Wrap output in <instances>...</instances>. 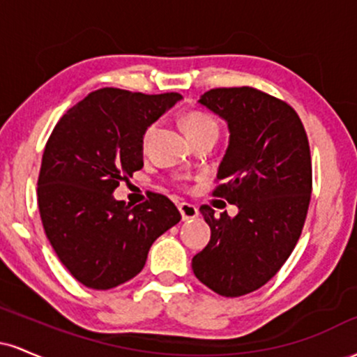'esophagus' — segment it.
I'll list each match as a JSON object with an SVG mask.
<instances>
[{"mask_svg": "<svg viewBox=\"0 0 357 357\" xmlns=\"http://www.w3.org/2000/svg\"><path fill=\"white\" fill-rule=\"evenodd\" d=\"M179 213H181V218L183 221H188V220H195L196 216L199 215L198 208L195 206V204H190V203H181L179 204Z\"/></svg>", "mask_w": 357, "mask_h": 357, "instance_id": "esophagus-1", "label": "esophagus"}]
</instances>
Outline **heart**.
I'll use <instances>...</instances> for the list:
<instances>
[{"label":"heart","instance_id":"1","mask_svg":"<svg viewBox=\"0 0 357 357\" xmlns=\"http://www.w3.org/2000/svg\"><path fill=\"white\" fill-rule=\"evenodd\" d=\"M183 126L190 139L204 136V134L218 136V122L204 112H190L183 119ZM153 132H154V126H151L144 134V144H147V141H149L151 136H153Z\"/></svg>","mask_w":357,"mask_h":357}]
</instances>
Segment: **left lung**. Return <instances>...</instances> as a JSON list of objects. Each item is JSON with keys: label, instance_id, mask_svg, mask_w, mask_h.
<instances>
[{"label": "left lung", "instance_id": "left-lung-1", "mask_svg": "<svg viewBox=\"0 0 357 357\" xmlns=\"http://www.w3.org/2000/svg\"><path fill=\"white\" fill-rule=\"evenodd\" d=\"M198 102L228 126L213 195L238 215L199 208L211 238L191 267L213 292L240 297L267 284L301 236L312 191L309 141L296 110L257 89H213Z\"/></svg>", "mask_w": 357, "mask_h": 357}]
</instances>
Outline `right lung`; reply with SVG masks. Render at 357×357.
Here are the masks:
<instances>
[{"mask_svg":"<svg viewBox=\"0 0 357 357\" xmlns=\"http://www.w3.org/2000/svg\"><path fill=\"white\" fill-rule=\"evenodd\" d=\"M178 100L174 92L96 90L60 119L45 146L38 176L45 233L61 264L89 289H114L136 277L155 238L181 220L162 195L134 208L112 195L144 166L147 127Z\"/></svg>","mask_w":357,"mask_h":357,"instance_id":"add662e5","label":"right lung"}]
</instances>
